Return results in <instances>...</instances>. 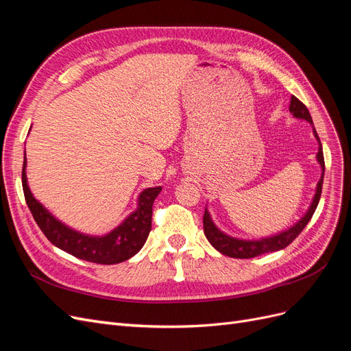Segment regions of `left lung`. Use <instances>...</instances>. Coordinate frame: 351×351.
I'll use <instances>...</instances> for the list:
<instances>
[{
    "label": "left lung",
    "mask_w": 351,
    "mask_h": 351,
    "mask_svg": "<svg viewBox=\"0 0 351 351\" xmlns=\"http://www.w3.org/2000/svg\"><path fill=\"white\" fill-rule=\"evenodd\" d=\"M290 112L295 117V119L306 120L307 123H311L313 125V121H312V117H311L309 110H307L306 105L302 101L297 99L295 97H291ZM313 134L316 137L317 143H319V151H317L316 159H317V162L321 164L322 176H321L319 182H317L316 193L313 196V200H312V205H311L309 210H307L306 214L300 218L299 222H295L293 227H290L289 230H284V231L278 232V234L271 236V237H265V239H261V240H241V239L231 237V236L226 234V232H222L214 224V221H212L208 209H205V214H204V231H205V236H206L208 241L219 253L226 254V256H230V258H237V259L254 258V256H259V254H263V253L277 252V250L285 249L303 231V228L307 226V222H309L311 218L313 217L317 204H319L321 193H322L324 173H325V161H324L322 143L319 141V136H317V133L315 130V127H313Z\"/></svg>",
    "instance_id": "left-lung-1"
}]
</instances>
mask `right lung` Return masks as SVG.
I'll list each match as a JSON object with an SVG mask.
<instances>
[{
  "mask_svg": "<svg viewBox=\"0 0 351 351\" xmlns=\"http://www.w3.org/2000/svg\"><path fill=\"white\" fill-rule=\"evenodd\" d=\"M22 184L26 204L45 237L54 246L73 256L101 265L124 262L143 247L152 227L154 200L162 190L161 186L145 189L137 200V209L119 227L105 236H88L62 224L34 197L27 186L26 155L22 169Z\"/></svg>",
  "mask_w": 351,
  "mask_h": 351,
  "instance_id": "add662e5",
  "label": "right lung"
}]
</instances>
